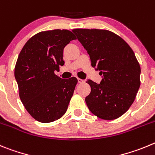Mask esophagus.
Returning <instances> with one entry per match:
<instances>
[{
  "instance_id": "esophagus-1",
  "label": "esophagus",
  "mask_w": 155,
  "mask_h": 155,
  "mask_svg": "<svg viewBox=\"0 0 155 155\" xmlns=\"http://www.w3.org/2000/svg\"><path fill=\"white\" fill-rule=\"evenodd\" d=\"M85 81L83 80V79H79V78H78V83H84Z\"/></svg>"
}]
</instances>
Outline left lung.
<instances>
[{
	"mask_svg": "<svg viewBox=\"0 0 155 155\" xmlns=\"http://www.w3.org/2000/svg\"><path fill=\"white\" fill-rule=\"evenodd\" d=\"M72 31L90 55L92 66L103 75L100 84L86 81L91 87L85 99L88 108L100 119H117L130 107L140 88V66L134 52L110 31L76 28Z\"/></svg>",
	"mask_w": 155,
	"mask_h": 155,
	"instance_id": "1",
	"label": "left lung"
}]
</instances>
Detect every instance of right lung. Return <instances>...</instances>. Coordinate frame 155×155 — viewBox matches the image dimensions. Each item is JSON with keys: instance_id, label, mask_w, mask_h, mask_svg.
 <instances>
[{"instance_id": "add662e5", "label": "right lung", "mask_w": 155, "mask_h": 155, "mask_svg": "<svg viewBox=\"0 0 155 155\" xmlns=\"http://www.w3.org/2000/svg\"><path fill=\"white\" fill-rule=\"evenodd\" d=\"M76 39L69 30L45 31L25 43L17 59L15 76L24 107L35 120L50 123L61 118L78 83L76 77L55 75L63 65V49Z\"/></svg>"}]
</instances>
